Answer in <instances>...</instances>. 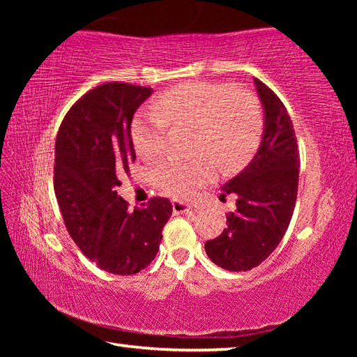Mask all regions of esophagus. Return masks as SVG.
<instances>
[{"instance_id": "esophagus-1", "label": "esophagus", "mask_w": 357, "mask_h": 357, "mask_svg": "<svg viewBox=\"0 0 357 357\" xmlns=\"http://www.w3.org/2000/svg\"><path fill=\"white\" fill-rule=\"evenodd\" d=\"M190 211H192L190 204L183 203V202H179V200H174L173 202V213L174 214H185V213H190Z\"/></svg>"}]
</instances>
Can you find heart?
I'll return each instance as SVG.
<instances>
[{
  "label": "heart",
  "mask_w": 357,
  "mask_h": 357,
  "mask_svg": "<svg viewBox=\"0 0 357 357\" xmlns=\"http://www.w3.org/2000/svg\"><path fill=\"white\" fill-rule=\"evenodd\" d=\"M154 112L138 113L132 142L142 159L164 149L168 124L195 128L193 159L168 157L154 168V183L167 195L189 198L215 178V164L231 173L249 162L261 142L264 118L259 100L233 84L192 82L168 89L155 99Z\"/></svg>",
  "instance_id": "heart-1"
}]
</instances>
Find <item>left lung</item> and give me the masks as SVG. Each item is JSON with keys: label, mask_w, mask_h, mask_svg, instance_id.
Here are the masks:
<instances>
[{"label": "left lung", "mask_w": 357, "mask_h": 357, "mask_svg": "<svg viewBox=\"0 0 357 357\" xmlns=\"http://www.w3.org/2000/svg\"><path fill=\"white\" fill-rule=\"evenodd\" d=\"M264 108L263 140L255 157L238 176L222 187L223 197L236 195L228 227L204 250L220 268L249 271L275 250L291 220L299 183V151L293 123L277 94L255 78Z\"/></svg>", "instance_id": "left-lung-1"}]
</instances>
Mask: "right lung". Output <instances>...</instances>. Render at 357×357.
I'll use <instances>...</instances> for the list:
<instances>
[{
	"label": "right lung",
	"instance_id": "add662e5",
	"mask_svg": "<svg viewBox=\"0 0 357 357\" xmlns=\"http://www.w3.org/2000/svg\"><path fill=\"white\" fill-rule=\"evenodd\" d=\"M153 89L110 82L82 96L59 126L53 187L66 228L100 269L140 273L153 261L173 206L154 197L129 209L116 187L135 160L130 124Z\"/></svg>",
	"mask_w": 357,
	"mask_h": 357
}]
</instances>
